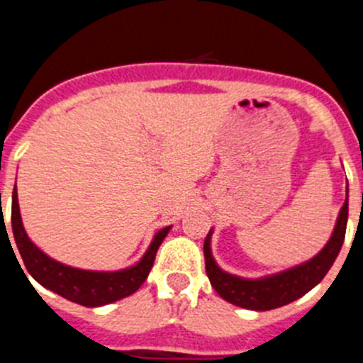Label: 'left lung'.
<instances>
[{
  "mask_svg": "<svg viewBox=\"0 0 363 363\" xmlns=\"http://www.w3.org/2000/svg\"><path fill=\"white\" fill-rule=\"evenodd\" d=\"M347 201H345L338 218H336L335 231H333L329 242L315 259L291 267V269L282 271V273H277V275L257 280L240 279V277L222 271L211 255V233H208L204 240V259L206 273H208L211 286L230 303L244 309H253V311H269V309L280 308V306H286V303L300 298L324 279L329 267L333 266L335 259L340 253L345 238V226H347Z\"/></svg>",
  "mask_w": 363,
  "mask_h": 363,
  "instance_id": "left-lung-1",
  "label": "left lung"
}]
</instances>
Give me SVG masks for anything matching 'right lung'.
I'll return each instance as SVG.
<instances>
[{
    "label": "right lung",
    "mask_w": 363,
    "mask_h": 363,
    "mask_svg": "<svg viewBox=\"0 0 363 363\" xmlns=\"http://www.w3.org/2000/svg\"><path fill=\"white\" fill-rule=\"evenodd\" d=\"M11 222L16 246H18L19 255H21L28 273L41 286L48 287V289L61 295L63 298L86 306V308H97V306H104V303H112L116 300L125 298V296L135 293L143 286V282L148 279V273L153 266V260H155V253H157L159 246H161V242L169 231V228H164L153 237V242L150 244L148 251H146L139 264L123 271L101 273V271H83L65 266V264L52 260L41 250H38V246L30 242V238L27 237L25 228L21 224L18 191L16 189L12 191Z\"/></svg>",
    "instance_id": "1"
}]
</instances>
